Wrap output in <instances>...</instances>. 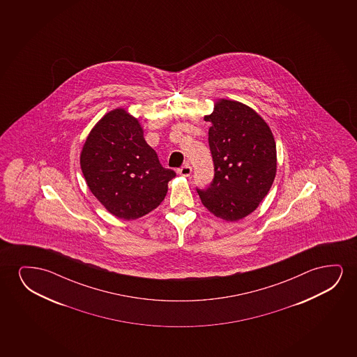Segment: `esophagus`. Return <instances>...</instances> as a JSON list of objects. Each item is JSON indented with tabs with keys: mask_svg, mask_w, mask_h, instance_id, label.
Segmentation results:
<instances>
[{
	"mask_svg": "<svg viewBox=\"0 0 357 357\" xmlns=\"http://www.w3.org/2000/svg\"><path fill=\"white\" fill-rule=\"evenodd\" d=\"M191 172H192V168H191L189 165H185V166L181 167L179 169H178V173L181 174V176H189L191 174Z\"/></svg>",
	"mask_w": 357,
	"mask_h": 357,
	"instance_id": "34e87169",
	"label": "esophagus"
}]
</instances>
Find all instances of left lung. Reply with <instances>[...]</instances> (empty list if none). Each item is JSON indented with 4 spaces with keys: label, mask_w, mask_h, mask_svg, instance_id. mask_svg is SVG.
Segmentation results:
<instances>
[{
    "label": "left lung",
    "mask_w": 357,
    "mask_h": 357,
    "mask_svg": "<svg viewBox=\"0 0 357 357\" xmlns=\"http://www.w3.org/2000/svg\"><path fill=\"white\" fill-rule=\"evenodd\" d=\"M205 121L215 176L196 189L201 202L228 222L254 212L268 194L277 172V150L268 124L244 103L222 98Z\"/></svg>",
    "instance_id": "8db88e82"
}]
</instances>
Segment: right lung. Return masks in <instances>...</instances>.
<instances>
[{
    "label": "right lung",
    "instance_id": "1",
    "mask_svg": "<svg viewBox=\"0 0 357 357\" xmlns=\"http://www.w3.org/2000/svg\"><path fill=\"white\" fill-rule=\"evenodd\" d=\"M89 189L121 220H137L165 200L176 172L162 167L147 145L137 118L117 108L105 114L89 134L80 153Z\"/></svg>",
    "mask_w": 357,
    "mask_h": 357
}]
</instances>
